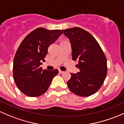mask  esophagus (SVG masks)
<instances>
[{
  "label": "esophagus",
  "instance_id": "34e87169",
  "mask_svg": "<svg viewBox=\"0 0 124 124\" xmlns=\"http://www.w3.org/2000/svg\"><path fill=\"white\" fill-rule=\"evenodd\" d=\"M59 73H64V71L61 70H59Z\"/></svg>",
  "mask_w": 124,
  "mask_h": 124
}]
</instances>
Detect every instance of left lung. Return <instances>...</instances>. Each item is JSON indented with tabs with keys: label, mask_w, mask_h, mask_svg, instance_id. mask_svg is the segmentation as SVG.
<instances>
[{
	"label": "left lung",
	"mask_w": 124,
	"mask_h": 124,
	"mask_svg": "<svg viewBox=\"0 0 124 124\" xmlns=\"http://www.w3.org/2000/svg\"><path fill=\"white\" fill-rule=\"evenodd\" d=\"M62 31L69 39L72 60L78 61L76 67L80 70L71 73L67 86L79 96H90L100 88L106 78L105 55L95 38L84 29L73 27Z\"/></svg>",
	"instance_id": "8db88e82"
}]
</instances>
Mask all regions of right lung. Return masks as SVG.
Returning a JSON list of instances; mask_svg holds the SVG:
<instances>
[{
  "label": "right lung",
  "instance_id": "right-lung-1",
  "mask_svg": "<svg viewBox=\"0 0 124 124\" xmlns=\"http://www.w3.org/2000/svg\"><path fill=\"white\" fill-rule=\"evenodd\" d=\"M62 33L42 27L35 29L24 39L19 46L13 62V77L16 86L29 97L44 94L58 70H42L40 67L48 53V47Z\"/></svg>",
  "mask_w": 124,
  "mask_h": 124
}]
</instances>
